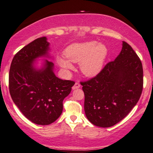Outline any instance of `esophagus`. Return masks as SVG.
Returning <instances> with one entry per match:
<instances>
[{
    "instance_id": "1",
    "label": "esophagus",
    "mask_w": 153,
    "mask_h": 153,
    "mask_svg": "<svg viewBox=\"0 0 153 153\" xmlns=\"http://www.w3.org/2000/svg\"><path fill=\"white\" fill-rule=\"evenodd\" d=\"M80 87V85H79V83H78V82H76V84H75V85L73 86V87H72V89H78V88H79Z\"/></svg>"
}]
</instances>
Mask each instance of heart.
Wrapping results in <instances>:
<instances>
[{
	"label": "heart",
	"instance_id": "b5f03b06",
	"mask_svg": "<svg viewBox=\"0 0 153 153\" xmlns=\"http://www.w3.org/2000/svg\"><path fill=\"white\" fill-rule=\"evenodd\" d=\"M65 57L57 56V62L66 71L72 70V62L79 63L82 74L87 77H94L102 70L107 55L105 45L96 42L76 43L68 46L64 51Z\"/></svg>",
	"mask_w": 153,
	"mask_h": 153
}]
</instances>
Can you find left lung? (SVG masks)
<instances>
[{"instance_id":"1","label":"left lung","mask_w":153,"mask_h":153,"mask_svg":"<svg viewBox=\"0 0 153 153\" xmlns=\"http://www.w3.org/2000/svg\"><path fill=\"white\" fill-rule=\"evenodd\" d=\"M96 77L81 82L87 119L98 127L109 128L123 119L137 105L143 89L140 59L128 43Z\"/></svg>"}]
</instances>
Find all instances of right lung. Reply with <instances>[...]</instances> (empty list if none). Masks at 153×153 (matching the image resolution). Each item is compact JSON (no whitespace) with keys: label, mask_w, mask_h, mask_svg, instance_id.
Segmentation results:
<instances>
[{"label":"right lung","mask_w":153,"mask_h":153,"mask_svg":"<svg viewBox=\"0 0 153 153\" xmlns=\"http://www.w3.org/2000/svg\"><path fill=\"white\" fill-rule=\"evenodd\" d=\"M50 44L46 36L36 39L13 58L9 74L10 93L21 112L34 123L49 125L62 114L64 99L71 91L74 81L58 78L48 59ZM43 58L40 68L34 63Z\"/></svg>","instance_id":"add662e5"}]
</instances>
